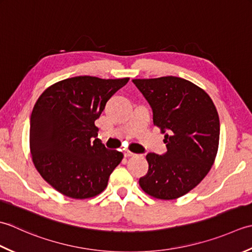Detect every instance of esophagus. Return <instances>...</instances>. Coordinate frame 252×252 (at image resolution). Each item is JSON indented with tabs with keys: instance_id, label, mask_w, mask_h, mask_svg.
<instances>
[{
	"instance_id": "esophagus-1",
	"label": "esophagus",
	"mask_w": 252,
	"mask_h": 252,
	"mask_svg": "<svg viewBox=\"0 0 252 252\" xmlns=\"http://www.w3.org/2000/svg\"><path fill=\"white\" fill-rule=\"evenodd\" d=\"M124 156H125V158H130V157H135L136 155L130 151H126V152H124Z\"/></svg>"
}]
</instances>
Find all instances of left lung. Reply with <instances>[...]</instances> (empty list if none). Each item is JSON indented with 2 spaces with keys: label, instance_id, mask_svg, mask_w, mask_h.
I'll return each instance as SVG.
<instances>
[{
  "label": "left lung",
  "instance_id": "8db88e82",
  "mask_svg": "<svg viewBox=\"0 0 252 252\" xmlns=\"http://www.w3.org/2000/svg\"><path fill=\"white\" fill-rule=\"evenodd\" d=\"M150 104L153 124L165 133L167 151L148 153L149 169L139 185L149 196L173 200L207 176L217 157L220 119L213 101L200 87L179 77L132 79Z\"/></svg>",
  "mask_w": 252,
  "mask_h": 252
}]
</instances>
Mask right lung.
Wrapping results in <instances>:
<instances>
[{
    "instance_id": "obj_1",
    "label": "right lung",
    "mask_w": 252,
    "mask_h": 252,
    "mask_svg": "<svg viewBox=\"0 0 252 252\" xmlns=\"http://www.w3.org/2000/svg\"><path fill=\"white\" fill-rule=\"evenodd\" d=\"M128 80L71 77L50 86L35 102L29 132L32 162L44 181L64 196H97L122 162V152L109 150L96 138L94 122Z\"/></svg>"
}]
</instances>
